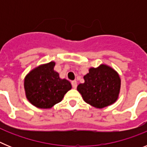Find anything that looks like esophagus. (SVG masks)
I'll list each match as a JSON object with an SVG mask.
<instances>
[{"label": "esophagus", "instance_id": "esophagus-1", "mask_svg": "<svg viewBox=\"0 0 147 147\" xmlns=\"http://www.w3.org/2000/svg\"><path fill=\"white\" fill-rule=\"evenodd\" d=\"M71 85H72L74 89H76V87H77V82H76V81H72L71 82Z\"/></svg>", "mask_w": 147, "mask_h": 147}]
</instances>
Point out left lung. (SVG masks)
Masks as SVG:
<instances>
[{
  "label": "left lung",
  "mask_w": 147,
  "mask_h": 147,
  "mask_svg": "<svg viewBox=\"0 0 147 147\" xmlns=\"http://www.w3.org/2000/svg\"><path fill=\"white\" fill-rule=\"evenodd\" d=\"M85 82L77 86L83 100L96 108L102 109L115 103L119 98L121 79L117 71L107 65L90 67L84 76Z\"/></svg>",
  "instance_id": "8db88e82"
}]
</instances>
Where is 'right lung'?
Masks as SVG:
<instances>
[{
    "label": "right lung",
    "mask_w": 147,
    "mask_h": 147,
    "mask_svg": "<svg viewBox=\"0 0 147 147\" xmlns=\"http://www.w3.org/2000/svg\"><path fill=\"white\" fill-rule=\"evenodd\" d=\"M54 62L40 65L25 76L26 96L37 108H51L60 102L65 94L72 88L69 81L60 79L59 74L54 71Z\"/></svg>",
    "instance_id": "right-lung-1"
}]
</instances>
